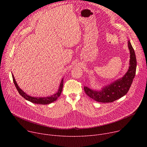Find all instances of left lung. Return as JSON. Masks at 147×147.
I'll list each match as a JSON object with an SVG mask.
<instances>
[{
    "label": "left lung",
    "instance_id": "left-lung-1",
    "mask_svg": "<svg viewBox=\"0 0 147 147\" xmlns=\"http://www.w3.org/2000/svg\"><path fill=\"white\" fill-rule=\"evenodd\" d=\"M128 47L130 50V66L127 73L122 78L104 87L100 91H95L87 87H84V89L88 96L97 102L109 103L113 102L127 93L135 77L137 67L135 52L129 40H128Z\"/></svg>",
    "mask_w": 147,
    "mask_h": 147
}]
</instances>
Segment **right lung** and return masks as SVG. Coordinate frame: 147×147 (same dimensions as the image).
<instances>
[{
	"mask_svg": "<svg viewBox=\"0 0 147 147\" xmlns=\"http://www.w3.org/2000/svg\"><path fill=\"white\" fill-rule=\"evenodd\" d=\"M12 77H13V82H14V85H15L18 92H19L20 95H22L25 99H26L28 101H30L31 102H32L34 103H36V104L47 105V104H49V103L55 101L57 99V98L60 95L61 92L62 91L63 86V78H62V80L61 81V82L60 84L59 88L58 91L56 93H55V94H53V95H51L50 96L34 97V96H30V95H27L22 89H20V88L18 87V84L16 81V80H15L14 77L13 75V74H12Z\"/></svg>",
	"mask_w": 147,
	"mask_h": 147,
	"instance_id": "right-lung-1",
	"label": "right lung"
}]
</instances>
